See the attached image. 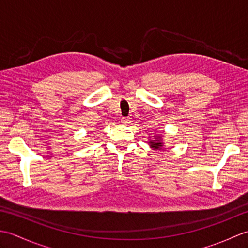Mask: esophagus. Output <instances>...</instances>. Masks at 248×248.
<instances>
[{"label": "esophagus", "mask_w": 248, "mask_h": 248, "mask_svg": "<svg viewBox=\"0 0 248 248\" xmlns=\"http://www.w3.org/2000/svg\"><path fill=\"white\" fill-rule=\"evenodd\" d=\"M121 123H123L124 124H128L130 123V118L123 117V118H121Z\"/></svg>", "instance_id": "esophagus-1"}]
</instances>
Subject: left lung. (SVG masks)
Here are the masks:
<instances>
[{
    "instance_id": "left-lung-1",
    "label": "left lung",
    "mask_w": 248,
    "mask_h": 248,
    "mask_svg": "<svg viewBox=\"0 0 248 248\" xmlns=\"http://www.w3.org/2000/svg\"><path fill=\"white\" fill-rule=\"evenodd\" d=\"M162 138L161 136H155V140H152L149 141L150 144V147L151 148L154 149H161L162 146H163V143H162Z\"/></svg>"
}]
</instances>
